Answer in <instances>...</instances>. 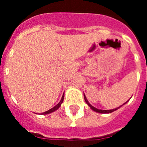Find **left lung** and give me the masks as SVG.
I'll use <instances>...</instances> for the list:
<instances>
[{"mask_svg": "<svg viewBox=\"0 0 147 147\" xmlns=\"http://www.w3.org/2000/svg\"><path fill=\"white\" fill-rule=\"evenodd\" d=\"M84 98H85V102H86V103H87V105H88V106H89V107H90V108H91L92 110H93V111H95V112H96V113H113V111H115V110H117L118 109L120 108L121 107H122V106H123V105H125L126 103H127V102H128V101H129V100H128V101H127V102H126L125 103L123 104V105H121V106H119V107H116V108H115V109H113V110H99V109H97V108H96V107H93V106H92V105L89 103V102H88V99H87V98H86V96H85V94H84Z\"/></svg>", "mask_w": 147, "mask_h": 147, "instance_id": "left-lung-1", "label": "left lung"}]
</instances>
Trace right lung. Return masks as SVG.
I'll use <instances>...</instances> for the list:
<instances>
[{
	"instance_id": "1",
	"label": "right lung",
	"mask_w": 147,
	"mask_h": 147,
	"mask_svg": "<svg viewBox=\"0 0 147 147\" xmlns=\"http://www.w3.org/2000/svg\"><path fill=\"white\" fill-rule=\"evenodd\" d=\"M63 100H64V93H63V96H62V98H61L60 102H59L57 105H56V106H54V107H52L51 109H50V110H48V111H46V112L42 113H41V115H47V114L51 113L54 112V111H56L57 110H58V109H59V107L61 106V105H62V102H63Z\"/></svg>"
}]
</instances>
